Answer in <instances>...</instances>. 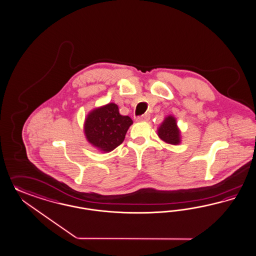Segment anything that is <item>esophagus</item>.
Returning <instances> with one entry per match:
<instances>
[{"label": "esophagus", "mask_w": 256, "mask_h": 256, "mask_svg": "<svg viewBox=\"0 0 256 256\" xmlns=\"http://www.w3.org/2000/svg\"><path fill=\"white\" fill-rule=\"evenodd\" d=\"M150 118V114H144L141 115V116H139V117H137V121H142V122H146V121H148Z\"/></svg>", "instance_id": "esophagus-1"}]
</instances>
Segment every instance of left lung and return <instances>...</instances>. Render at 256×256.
I'll return each instance as SVG.
<instances>
[{
    "mask_svg": "<svg viewBox=\"0 0 256 256\" xmlns=\"http://www.w3.org/2000/svg\"><path fill=\"white\" fill-rule=\"evenodd\" d=\"M158 136L162 141L176 146L182 142L180 130L176 124V118L173 115H168L158 128Z\"/></svg>",
    "mask_w": 256,
    "mask_h": 256,
    "instance_id": "1",
    "label": "left lung"
}]
</instances>
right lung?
I'll list each match as a JSON object with an SVG mask.
<instances>
[{
  "label": "right lung",
  "mask_w": 256,
  "mask_h": 256,
  "mask_svg": "<svg viewBox=\"0 0 256 256\" xmlns=\"http://www.w3.org/2000/svg\"><path fill=\"white\" fill-rule=\"evenodd\" d=\"M133 121L119 114L118 106L108 103L88 112L84 122L87 141L101 152H110L123 142Z\"/></svg>",
  "instance_id": "obj_1"
}]
</instances>
